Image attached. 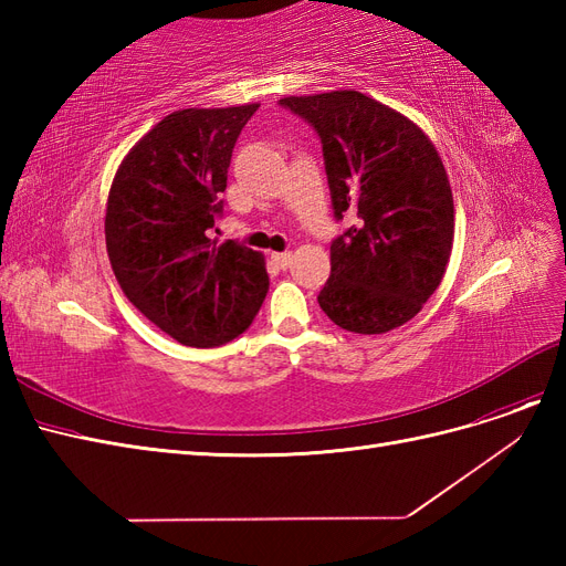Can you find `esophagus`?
<instances>
[{
  "mask_svg": "<svg viewBox=\"0 0 566 566\" xmlns=\"http://www.w3.org/2000/svg\"><path fill=\"white\" fill-rule=\"evenodd\" d=\"M271 260L276 262V266L287 269V266H290V262H293V252H273V254H271Z\"/></svg>",
  "mask_w": 566,
  "mask_h": 566,
  "instance_id": "1",
  "label": "esophagus"
}]
</instances>
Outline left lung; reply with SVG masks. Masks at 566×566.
<instances>
[{
  "instance_id": "left-lung-1",
  "label": "left lung",
  "mask_w": 566,
  "mask_h": 566,
  "mask_svg": "<svg viewBox=\"0 0 566 566\" xmlns=\"http://www.w3.org/2000/svg\"><path fill=\"white\" fill-rule=\"evenodd\" d=\"M281 106L321 136L335 219L358 217L331 245L321 310L349 333L399 328L432 297L453 248V193L434 144L354 90L285 96Z\"/></svg>"
}]
</instances>
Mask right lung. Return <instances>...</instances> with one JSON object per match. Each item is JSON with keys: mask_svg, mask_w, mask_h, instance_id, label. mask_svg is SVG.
I'll return each mask as SVG.
<instances>
[{"mask_svg": "<svg viewBox=\"0 0 566 566\" xmlns=\"http://www.w3.org/2000/svg\"><path fill=\"white\" fill-rule=\"evenodd\" d=\"M260 104L184 108L119 163L106 250L127 300L186 347H219L250 328L269 293L264 254L210 238L238 134Z\"/></svg>", "mask_w": 566, "mask_h": 566, "instance_id": "right-lung-1", "label": "right lung"}]
</instances>
